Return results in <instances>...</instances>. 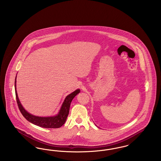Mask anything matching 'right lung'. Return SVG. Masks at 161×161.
Wrapping results in <instances>:
<instances>
[{
	"label": "right lung",
	"mask_w": 161,
	"mask_h": 161,
	"mask_svg": "<svg viewBox=\"0 0 161 161\" xmlns=\"http://www.w3.org/2000/svg\"><path fill=\"white\" fill-rule=\"evenodd\" d=\"M80 90L77 89L74 92L71 93L68 95L65 100L64 101L61 108L58 112V114L55 116H49V117H39L34 115H31L26 112L23 108L19 100L18 95L16 91V77L15 79V92L16 101L18 105L19 108L23 116L25 118L26 120L29 122L32 123L39 127H42L43 128L47 129H56L61 127L67 119V117L69 115V108L72 100L77 95L78 93H80Z\"/></svg>",
	"instance_id": "right-lung-1"
}]
</instances>
